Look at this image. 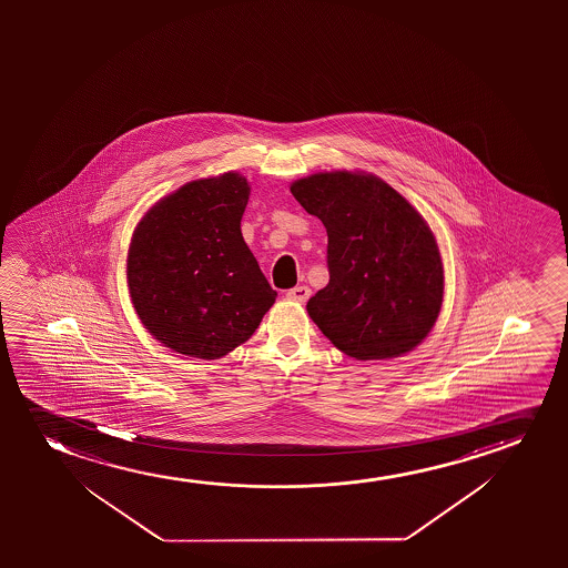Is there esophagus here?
Returning a JSON list of instances; mask_svg holds the SVG:
<instances>
[{
	"instance_id": "obj_1",
	"label": "esophagus",
	"mask_w": 568,
	"mask_h": 568,
	"mask_svg": "<svg viewBox=\"0 0 568 568\" xmlns=\"http://www.w3.org/2000/svg\"><path fill=\"white\" fill-rule=\"evenodd\" d=\"M312 291L306 287V285H298V287L291 288L288 291L287 296L291 301H296V303H306L308 298H311Z\"/></svg>"
}]
</instances>
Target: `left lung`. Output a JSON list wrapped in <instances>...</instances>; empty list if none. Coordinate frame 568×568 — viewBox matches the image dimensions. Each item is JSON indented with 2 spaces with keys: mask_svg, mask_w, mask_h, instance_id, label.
<instances>
[{
  "mask_svg": "<svg viewBox=\"0 0 568 568\" xmlns=\"http://www.w3.org/2000/svg\"><path fill=\"white\" fill-rule=\"evenodd\" d=\"M291 194L326 226L329 283L306 304L322 334L358 361L417 347L444 293L440 252L425 219L371 174L320 172L296 180Z\"/></svg>",
  "mask_w": 568,
  "mask_h": 568,
  "instance_id": "obj_1",
  "label": "left lung"
}]
</instances>
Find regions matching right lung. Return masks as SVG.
<instances>
[{
  "label": "right lung",
  "mask_w": 568,
  "mask_h": 568,
  "mask_svg": "<svg viewBox=\"0 0 568 568\" xmlns=\"http://www.w3.org/2000/svg\"><path fill=\"white\" fill-rule=\"evenodd\" d=\"M248 195L236 172L195 180L151 207L133 233V308L149 334L176 353L225 357L275 303L277 293L242 239Z\"/></svg>",
  "instance_id": "add662e5"
}]
</instances>
